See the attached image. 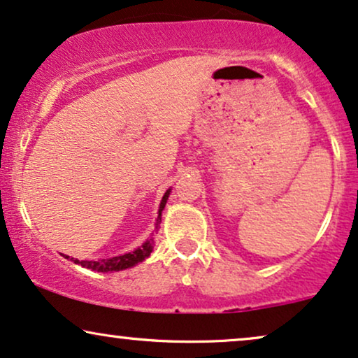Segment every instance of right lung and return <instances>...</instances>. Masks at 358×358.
I'll use <instances>...</instances> for the list:
<instances>
[{
	"label": "right lung",
	"instance_id": "add662e5",
	"mask_svg": "<svg viewBox=\"0 0 358 358\" xmlns=\"http://www.w3.org/2000/svg\"><path fill=\"white\" fill-rule=\"evenodd\" d=\"M169 192L171 190H168V192L164 194V197H162L161 206H159V215H157L156 225L161 222V212H162V208H164L166 202H168ZM151 252H152V238L148 240L146 243H143L141 247H139L138 250H134V252L124 253V255H122V257H113L110 259H99V262H94V259H92V262H78V259L72 258V262L77 264H82L83 268H88V270L108 273V271L127 270V268H129V266H134L136 263L143 262V259H146L148 257H150ZM66 258H69V257H66Z\"/></svg>",
	"mask_w": 358,
	"mask_h": 358
}]
</instances>
